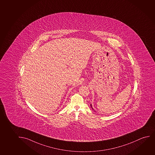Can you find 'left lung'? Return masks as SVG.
Instances as JSON below:
<instances>
[{
  "mask_svg": "<svg viewBox=\"0 0 155 155\" xmlns=\"http://www.w3.org/2000/svg\"><path fill=\"white\" fill-rule=\"evenodd\" d=\"M90 106H91V108H92V109H93V108H92V107L91 105H90Z\"/></svg>",
  "mask_w": 155,
  "mask_h": 155,
  "instance_id": "1",
  "label": "left lung"
}]
</instances>
